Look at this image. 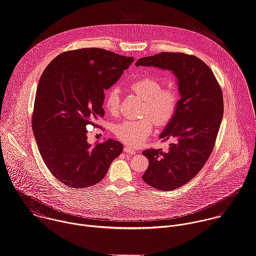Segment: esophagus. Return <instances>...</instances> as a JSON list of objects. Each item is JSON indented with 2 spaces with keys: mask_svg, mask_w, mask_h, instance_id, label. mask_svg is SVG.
I'll return each mask as SVG.
<instances>
[{
  "mask_svg": "<svg viewBox=\"0 0 256 256\" xmlns=\"http://www.w3.org/2000/svg\"><path fill=\"white\" fill-rule=\"evenodd\" d=\"M124 152H127V154H135V150H134L133 148H131L130 146H126L124 148Z\"/></svg>",
  "mask_w": 256,
  "mask_h": 256,
  "instance_id": "1",
  "label": "esophagus"
}]
</instances>
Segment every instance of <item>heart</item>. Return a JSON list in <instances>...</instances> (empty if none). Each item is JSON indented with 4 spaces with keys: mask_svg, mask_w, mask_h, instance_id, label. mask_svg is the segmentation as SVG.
<instances>
[{
    "mask_svg": "<svg viewBox=\"0 0 256 256\" xmlns=\"http://www.w3.org/2000/svg\"><path fill=\"white\" fill-rule=\"evenodd\" d=\"M130 89L144 100L140 120H125L117 124L114 134L118 140L129 146H135L148 138L154 122L158 126L168 124L175 116L179 104V93L175 88H162V82L148 75H144L129 85ZM120 96L116 88H110L106 94L104 108L110 114L119 110ZM153 118H150L149 116Z\"/></svg>",
    "mask_w": 256,
    "mask_h": 256,
    "instance_id": "b5f03b06",
    "label": "heart"
}]
</instances>
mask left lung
Listing matches in <instances>:
<instances>
[{
    "instance_id": "left-lung-1",
    "label": "left lung",
    "mask_w": 256,
    "mask_h": 256,
    "mask_svg": "<svg viewBox=\"0 0 256 256\" xmlns=\"http://www.w3.org/2000/svg\"><path fill=\"white\" fill-rule=\"evenodd\" d=\"M136 66L171 70L178 80V108L160 135L174 142L167 152H142L150 162L142 180L156 190H172L196 176L210 158L223 118L222 90L210 66L192 54L162 52L139 58Z\"/></svg>"
}]
</instances>
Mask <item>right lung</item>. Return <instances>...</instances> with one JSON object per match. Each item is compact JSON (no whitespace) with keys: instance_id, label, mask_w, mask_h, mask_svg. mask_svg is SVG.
I'll return each instance as SVG.
<instances>
[{"instance_id":"right-lung-1","label":"right lung","mask_w":256,"mask_h":256,"mask_svg":"<svg viewBox=\"0 0 256 256\" xmlns=\"http://www.w3.org/2000/svg\"><path fill=\"white\" fill-rule=\"evenodd\" d=\"M134 62L98 48L64 52L44 70L35 96L32 128L50 172L70 188L100 182L122 152L116 140L90 144L86 126L104 116V90Z\"/></svg>"}]
</instances>
